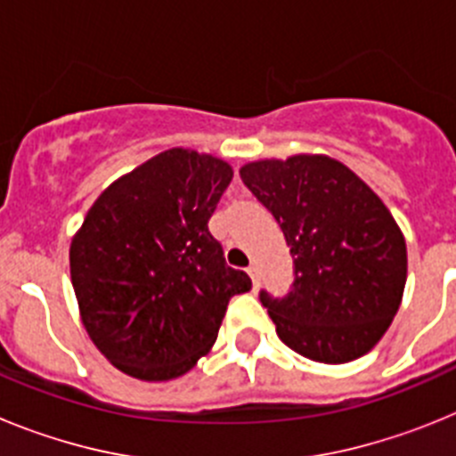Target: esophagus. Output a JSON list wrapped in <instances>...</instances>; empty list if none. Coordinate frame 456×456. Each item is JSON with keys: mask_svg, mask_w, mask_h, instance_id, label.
Wrapping results in <instances>:
<instances>
[{"mask_svg": "<svg viewBox=\"0 0 456 456\" xmlns=\"http://www.w3.org/2000/svg\"><path fill=\"white\" fill-rule=\"evenodd\" d=\"M247 272H248V276H251V281H253V288H257V285H260V267H257V265H251Z\"/></svg>", "mask_w": 456, "mask_h": 456, "instance_id": "esophagus-1", "label": "esophagus"}]
</instances>
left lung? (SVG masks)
<instances>
[{"mask_svg":"<svg viewBox=\"0 0 456 456\" xmlns=\"http://www.w3.org/2000/svg\"><path fill=\"white\" fill-rule=\"evenodd\" d=\"M240 175L278 221L294 260L283 299L260 292L278 338L317 363L368 354L406 283V241L384 200L326 155L260 159Z\"/></svg>","mask_w":456,"mask_h":456,"instance_id":"8db88e82","label":"left lung"}]
</instances>
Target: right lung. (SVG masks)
<instances>
[{"mask_svg": "<svg viewBox=\"0 0 456 456\" xmlns=\"http://www.w3.org/2000/svg\"><path fill=\"white\" fill-rule=\"evenodd\" d=\"M231 180L219 157L171 148L109 184L72 237L84 329L120 372L183 377L212 349L228 301L251 289L208 231Z\"/></svg>", "mask_w": 456, "mask_h": 456, "instance_id": "add662e5", "label": "right lung"}]
</instances>
